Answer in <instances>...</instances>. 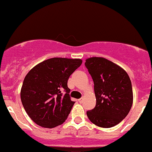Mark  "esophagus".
<instances>
[{
  "label": "esophagus",
  "mask_w": 152,
  "mask_h": 152,
  "mask_svg": "<svg viewBox=\"0 0 152 152\" xmlns=\"http://www.w3.org/2000/svg\"><path fill=\"white\" fill-rule=\"evenodd\" d=\"M78 102H79V103H80V104H82L83 102V98H80V99H78Z\"/></svg>",
  "instance_id": "esophagus-1"
}]
</instances>
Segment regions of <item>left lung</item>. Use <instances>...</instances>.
I'll use <instances>...</instances> for the list:
<instances>
[{
	"mask_svg": "<svg viewBox=\"0 0 152 152\" xmlns=\"http://www.w3.org/2000/svg\"><path fill=\"white\" fill-rule=\"evenodd\" d=\"M94 83L96 104L87 112L90 121L101 128H112L125 118L133 104L130 77L118 65L102 57L86 60Z\"/></svg>",
	"mask_w": 152,
	"mask_h": 152,
	"instance_id": "8db88e82",
	"label": "left lung"
}]
</instances>
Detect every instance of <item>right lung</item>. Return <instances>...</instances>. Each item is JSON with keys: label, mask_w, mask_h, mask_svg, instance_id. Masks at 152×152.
<instances>
[{"label": "right lung", "mask_w": 152, "mask_h": 152, "mask_svg": "<svg viewBox=\"0 0 152 152\" xmlns=\"http://www.w3.org/2000/svg\"><path fill=\"white\" fill-rule=\"evenodd\" d=\"M81 64L82 60L78 58H52L27 73L21 89V100L37 125L53 128L67 119L75 104L70 99L67 82Z\"/></svg>", "instance_id": "1"}]
</instances>
